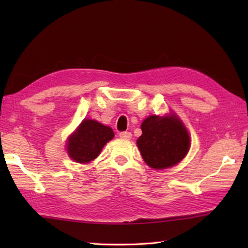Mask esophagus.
Masks as SVG:
<instances>
[{"label":"esophagus","instance_id":"34e87169","mask_svg":"<svg viewBox=\"0 0 248 248\" xmlns=\"http://www.w3.org/2000/svg\"><path fill=\"white\" fill-rule=\"evenodd\" d=\"M119 137L121 138V139L130 140V139H131V137H132V133L129 132V131H123V132L119 133Z\"/></svg>","mask_w":248,"mask_h":248}]
</instances>
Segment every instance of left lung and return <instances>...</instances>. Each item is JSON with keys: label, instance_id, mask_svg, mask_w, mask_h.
I'll return each instance as SVG.
<instances>
[{"label": "left lung", "instance_id": "1", "mask_svg": "<svg viewBox=\"0 0 248 248\" xmlns=\"http://www.w3.org/2000/svg\"><path fill=\"white\" fill-rule=\"evenodd\" d=\"M137 144L142 157L152 169L174 166L186 156L190 148L189 134L177 117L150 116L141 124Z\"/></svg>", "mask_w": 248, "mask_h": 248}]
</instances>
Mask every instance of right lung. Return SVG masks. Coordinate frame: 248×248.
Returning <instances> with one entry per match:
<instances>
[{"label": "right lung", "mask_w": 248, "mask_h": 248, "mask_svg": "<svg viewBox=\"0 0 248 248\" xmlns=\"http://www.w3.org/2000/svg\"><path fill=\"white\" fill-rule=\"evenodd\" d=\"M112 138L111 128L96 120L85 119L69 138L68 153L75 162L89 163L98 156L104 145Z\"/></svg>", "instance_id": "1"}]
</instances>
